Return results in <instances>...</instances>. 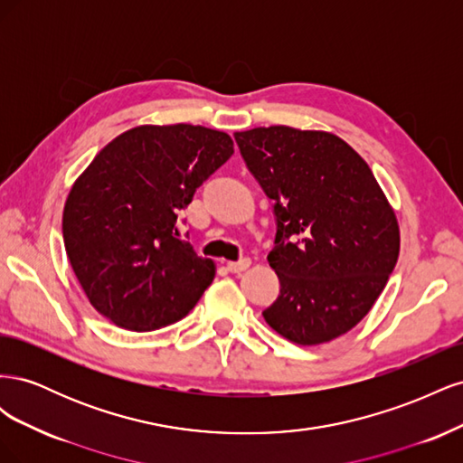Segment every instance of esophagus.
Returning <instances> with one entry per match:
<instances>
[{
    "mask_svg": "<svg viewBox=\"0 0 463 463\" xmlns=\"http://www.w3.org/2000/svg\"><path fill=\"white\" fill-rule=\"evenodd\" d=\"M250 266V260L249 259H241V260H237V262H228L226 264V269L232 272V274H241L243 270H247Z\"/></svg>",
    "mask_w": 463,
    "mask_h": 463,
    "instance_id": "esophagus-1",
    "label": "esophagus"
}]
</instances>
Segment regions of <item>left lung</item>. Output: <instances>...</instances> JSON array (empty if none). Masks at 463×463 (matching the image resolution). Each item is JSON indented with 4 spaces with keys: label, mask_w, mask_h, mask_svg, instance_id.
<instances>
[{
    "label": "left lung",
    "mask_w": 463,
    "mask_h": 463,
    "mask_svg": "<svg viewBox=\"0 0 463 463\" xmlns=\"http://www.w3.org/2000/svg\"><path fill=\"white\" fill-rule=\"evenodd\" d=\"M233 137L276 218L269 262L279 293L264 320L299 345L338 338L371 311L398 262L394 210L340 137L286 125Z\"/></svg>",
    "instance_id": "8db88e82"
}]
</instances>
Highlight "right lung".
<instances>
[{
    "label": "right lung",
    "instance_id": "add662e5",
    "mask_svg": "<svg viewBox=\"0 0 463 463\" xmlns=\"http://www.w3.org/2000/svg\"><path fill=\"white\" fill-rule=\"evenodd\" d=\"M233 154L201 125H141L106 145L69 193L63 243L89 301L114 325L148 332L184 318L214 262L179 240L177 214Z\"/></svg>",
    "mask_w": 463,
    "mask_h": 463
}]
</instances>
